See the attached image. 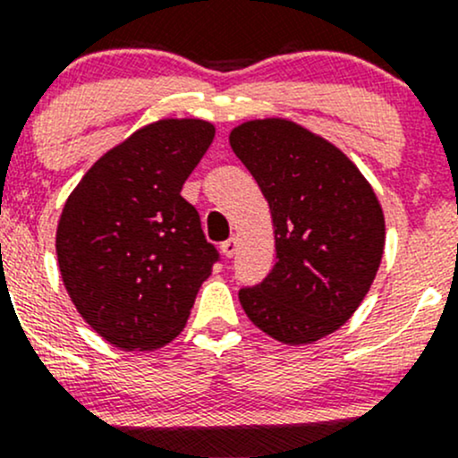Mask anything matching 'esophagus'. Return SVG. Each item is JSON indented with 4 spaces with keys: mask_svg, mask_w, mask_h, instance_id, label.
<instances>
[{
    "mask_svg": "<svg viewBox=\"0 0 458 458\" xmlns=\"http://www.w3.org/2000/svg\"><path fill=\"white\" fill-rule=\"evenodd\" d=\"M220 250H223L225 258H233V255L238 253V240H235V238L225 240V242L220 244Z\"/></svg>",
    "mask_w": 458,
    "mask_h": 458,
    "instance_id": "obj_1",
    "label": "esophagus"
}]
</instances>
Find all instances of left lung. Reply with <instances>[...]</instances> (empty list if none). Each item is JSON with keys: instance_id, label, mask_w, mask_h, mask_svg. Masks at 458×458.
<instances>
[{"instance_id": "1", "label": "left lung", "mask_w": 458, "mask_h": 458, "mask_svg": "<svg viewBox=\"0 0 458 458\" xmlns=\"http://www.w3.org/2000/svg\"><path fill=\"white\" fill-rule=\"evenodd\" d=\"M229 144L267 199L277 253L240 303L275 341L317 343L352 318L376 279L386 238L380 200L345 152L286 117L242 122Z\"/></svg>"}]
</instances>
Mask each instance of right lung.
<instances>
[{
  "instance_id": "obj_1",
  "label": "right lung",
  "mask_w": 458,
  "mask_h": 458,
  "mask_svg": "<svg viewBox=\"0 0 458 458\" xmlns=\"http://www.w3.org/2000/svg\"><path fill=\"white\" fill-rule=\"evenodd\" d=\"M214 135L199 117L152 122L106 150L67 196L58 268L81 317L111 345L150 352L188 323L218 253L181 188Z\"/></svg>"
}]
</instances>
